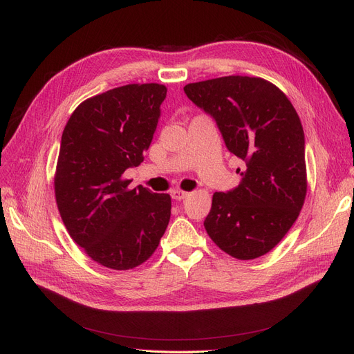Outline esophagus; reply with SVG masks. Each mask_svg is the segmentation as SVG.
Instances as JSON below:
<instances>
[{
  "instance_id": "34e87169",
  "label": "esophagus",
  "mask_w": 354,
  "mask_h": 354,
  "mask_svg": "<svg viewBox=\"0 0 354 354\" xmlns=\"http://www.w3.org/2000/svg\"><path fill=\"white\" fill-rule=\"evenodd\" d=\"M171 195H172V198H174V199L180 201V199L188 198V196H189V192H187V191H182V189H174V191L171 192Z\"/></svg>"
}]
</instances>
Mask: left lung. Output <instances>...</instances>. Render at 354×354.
Listing matches in <instances>:
<instances>
[{
  "instance_id": "obj_1",
  "label": "left lung",
  "mask_w": 354,
  "mask_h": 354,
  "mask_svg": "<svg viewBox=\"0 0 354 354\" xmlns=\"http://www.w3.org/2000/svg\"><path fill=\"white\" fill-rule=\"evenodd\" d=\"M183 90L215 119L228 151L247 163L235 189L214 194L203 225L228 255L261 257L284 238L304 205L300 118L284 93L261 77L225 76L189 83Z\"/></svg>"
}]
</instances>
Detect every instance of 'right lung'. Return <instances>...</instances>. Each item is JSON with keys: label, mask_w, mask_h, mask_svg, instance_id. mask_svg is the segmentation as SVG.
Listing matches in <instances>:
<instances>
[{"label": "right lung", "mask_w": 354, "mask_h": 354, "mask_svg": "<svg viewBox=\"0 0 354 354\" xmlns=\"http://www.w3.org/2000/svg\"><path fill=\"white\" fill-rule=\"evenodd\" d=\"M166 91L158 83L107 90L80 103L63 130L55 202L71 239L106 268L147 261L169 224L171 196L129 189L123 178L143 162Z\"/></svg>", "instance_id": "add662e5"}]
</instances>
